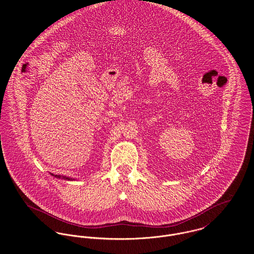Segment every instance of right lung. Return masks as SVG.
<instances>
[{
  "mask_svg": "<svg viewBox=\"0 0 254 254\" xmlns=\"http://www.w3.org/2000/svg\"><path fill=\"white\" fill-rule=\"evenodd\" d=\"M52 176L58 178V179H64V180H68V181H72V180H75V178H71V177H66V176H64V175H54L53 173H50Z\"/></svg>",
  "mask_w": 254,
  "mask_h": 254,
  "instance_id": "add662e5",
  "label": "right lung"
}]
</instances>
